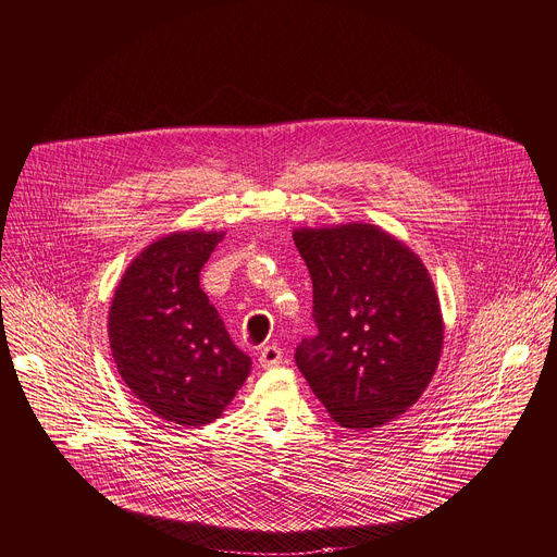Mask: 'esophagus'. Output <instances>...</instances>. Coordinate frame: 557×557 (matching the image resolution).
I'll list each match as a JSON object with an SVG mask.
<instances>
[{"instance_id":"obj_1","label":"esophagus","mask_w":557,"mask_h":557,"mask_svg":"<svg viewBox=\"0 0 557 557\" xmlns=\"http://www.w3.org/2000/svg\"><path fill=\"white\" fill-rule=\"evenodd\" d=\"M282 356H284V351L277 347V345H267L262 351H260V364L264 367V369H271V367H277L280 362H282Z\"/></svg>"}]
</instances>
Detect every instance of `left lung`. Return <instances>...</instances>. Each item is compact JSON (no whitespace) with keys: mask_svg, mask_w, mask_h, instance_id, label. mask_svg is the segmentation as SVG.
<instances>
[{"mask_svg":"<svg viewBox=\"0 0 557 557\" xmlns=\"http://www.w3.org/2000/svg\"><path fill=\"white\" fill-rule=\"evenodd\" d=\"M312 277L317 336L295 362L330 418L367 431L407 413L426 392L444 321L422 260L376 225L295 230Z\"/></svg>","mask_w":557,"mask_h":557,"instance_id":"8db88e82","label":"left lung"}]
</instances>
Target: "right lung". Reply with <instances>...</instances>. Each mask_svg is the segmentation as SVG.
I'll return each instance as SVG.
<instances>
[{"label":"right lung","mask_w":557,"mask_h":557,"mask_svg":"<svg viewBox=\"0 0 557 557\" xmlns=\"http://www.w3.org/2000/svg\"><path fill=\"white\" fill-rule=\"evenodd\" d=\"M223 232H176L148 245L124 271L111 308L117 374L154 416L178 426L214 422L249 376L201 269Z\"/></svg>","instance_id":"right-lung-1"}]
</instances>
